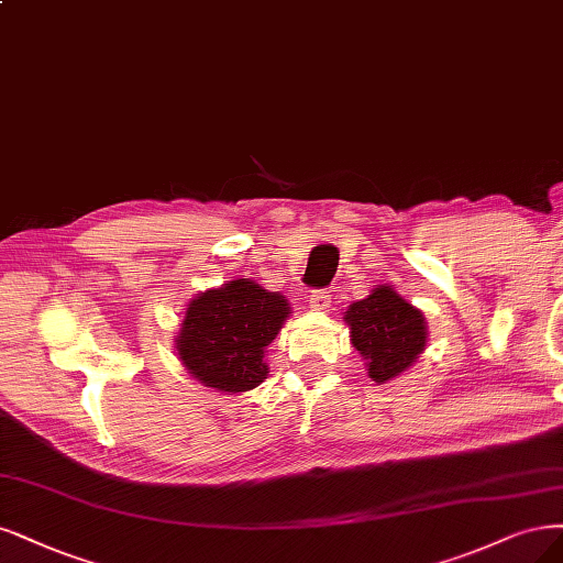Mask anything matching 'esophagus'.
Instances as JSON below:
<instances>
[{"label": "esophagus", "mask_w": 563, "mask_h": 563, "mask_svg": "<svg viewBox=\"0 0 563 563\" xmlns=\"http://www.w3.org/2000/svg\"><path fill=\"white\" fill-rule=\"evenodd\" d=\"M307 302L312 309H319V312H325L328 307H331V296L325 294V290H309Z\"/></svg>", "instance_id": "esophagus-1"}]
</instances>
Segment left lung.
<instances>
[{
  "mask_svg": "<svg viewBox=\"0 0 563 563\" xmlns=\"http://www.w3.org/2000/svg\"><path fill=\"white\" fill-rule=\"evenodd\" d=\"M352 344L365 358L367 377L377 384L405 373L426 349V319L391 286H377L371 296L344 312Z\"/></svg>",
  "mask_w": 563,
  "mask_h": 563,
  "instance_id": "8db88e82",
  "label": "left lung"
}]
</instances>
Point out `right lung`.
Segmentation results:
<instances>
[{
    "instance_id": "obj_1",
    "label": "right lung",
    "mask_w": 563,
    "mask_h": 563,
    "mask_svg": "<svg viewBox=\"0 0 563 563\" xmlns=\"http://www.w3.org/2000/svg\"><path fill=\"white\" fill-rule=\"evenodd\" d=\"M288 300L254 279H232L198 294L186 307L177 354L192 379L240 394L267 377L265 349L277 338Z\"/></svg>"
}]
</instances>
